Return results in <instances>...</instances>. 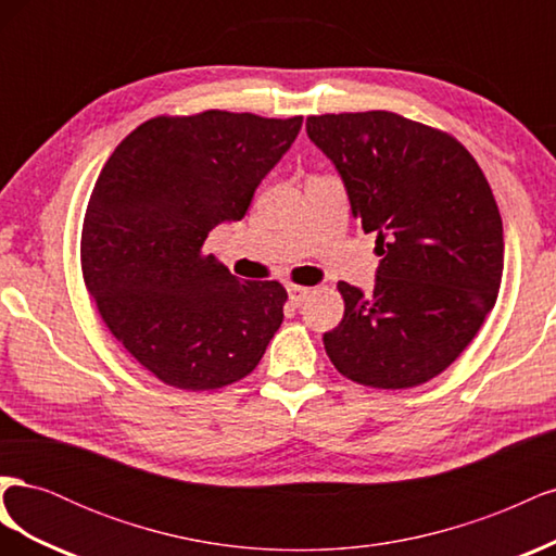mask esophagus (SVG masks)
Here are the masks:
<instances>
[{
	"instance_id": "34e87169",
	"label": "esophagus",
	"mask_w": 556,
	"mask_h": 556,
	"mask_svg": "<svg viewBox=\"0 0 556 556\" xmlns=\"http://www.w3.org/2000/svg\"><path fill=\"white\" fill-rule=\"evenodd\" d=\"M288 294H290V304L292 306H301L308 299L311 290L308 288H301V285H288Z\"/></svg>"
}]
</instances>
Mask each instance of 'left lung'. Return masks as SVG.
I'll return each instance as SVG.
<instances>
[{"label": "left lung", "instance_id": "8db88e82", "mask_svg": "<svg viewBox=\"0 0 556 556\" xmlns=\"http://www.w3.org/2000/svg\"><path fill=\"white\" fill-rule=\"evenodd\" d=\"M306 131L380 255L374 294L339 282L345 313L325 333L327 355L359 384H422L496 304L503 223L490 182L457 139L390 111L311 115Z\"/></svg>", "mask_w": 556, "mask_h": 556}]
</instances>
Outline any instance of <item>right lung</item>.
Wrapping results in <instances>:
<instances>
[{"mask_svg":"<svg viewBox=\"0 0 556 556\" xmlns=\"http://www.w3.org/2000/svg\"><path fill=\"white\" fill-rule=\"evenodd\" d=\"M301 121L160 115L99 174L83 220V278L109 331L162 382L192 392L237 382L282 325L280 282H243L201 248L211 229L245 215Z\"/></svg>","mask_w":556,"mask_h":556,"instance_id":"add662e5","label":"right lung"}]
</instances>
